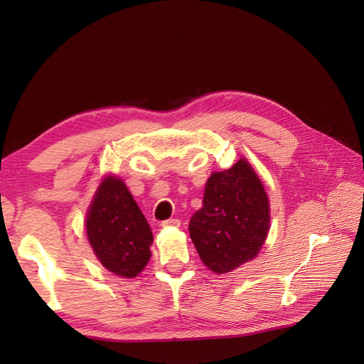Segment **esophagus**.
Wrapping results in <instances>:
<instances>
[{"instance_id":"obj_1","label":"esophagus","mask_w":364,"mask_h":364,"mask_svg":"<svg viewBox=\"0 0 364 364\" xmlns=\"http://www.w3.org/2000/svg\"><path fill=\"white\" fill-rule=\"evenodd\" d=\"M181 222L178 219H168L162 222V227H180Z\"/></svg>"}]
</instances>
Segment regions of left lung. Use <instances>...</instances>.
<instances>
[{"mask_svg": "<svg viewBox=\"0 0 364 364\" xmlns=\"http://www.w3.org/2000/svg\"><path fill=\"white\" fill-rule=\"evenodd\" d=\"M269 228L267 194L244 158L228 170L211 173L203 205L189 222L200 258L215 274L231 272L257 257Z\"/></svg>", "mask_w": 364, "mask_h": 364, "instance_id": "1", "label": "left lung"}]
</instances>
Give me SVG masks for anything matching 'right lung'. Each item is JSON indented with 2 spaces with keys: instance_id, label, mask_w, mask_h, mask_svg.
Masks as SVG:
<instances>
[{
  "instance_id": "1",
  "label": "right lung",
  "mask_w": 364,
  "mask_h": 364,
  "mask_svg": "<svg viewBox=\"0 0 364 364\" xmlns=\"http://www.w3.org/2000/svg\"><path fill=\"white\" fill-rule=\"evenodd\" d=\"M89 244L109 272L133 278L149 262L151 228L120 178L107 175L100 183L86 215Z\"/></svg>"
}]
</instances>
